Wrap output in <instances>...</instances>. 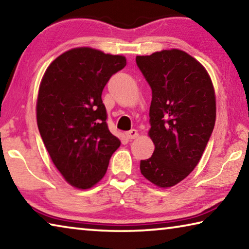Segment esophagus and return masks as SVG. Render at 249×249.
<instances>
[{
    "mask_svg": "<svg viewBox=\"0 0 249 249\" xmlns=\"http://www.w3.org/2000/svg\"><path fill=\"white\" fill-rule=\"evenodd\" d=\"M125 136L128 141H132V140H135V138L138 137V132L136 129H130V130H128V132L125 133Z\"/></svg>",
    "mask_w": 249,
    "mask_h": 249,
    "instance_id": "1",
    "label": "esophagus"
}]
</instances>
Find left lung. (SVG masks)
Segmentation results:
<instances>
[{
	"label": "left lung",
	"mask_w": 249,
	"mask_h": 249,
	"mask_svg": "<svg viewBox=\"0 0 249 249\" xmlns=\"http://www.w3.org/2000/svg\"><path fill=\"white\" fill-rule=\"evenodd\" d=\"M151 88L149 136L155 150L141 160V172L159 188H169L199 163L213 132L215 93L208 71L179 49L137 56Z\"/></svg>",
	"instance_id": "1"
}]
</instances>
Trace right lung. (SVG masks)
Here are the masks:
<instances>
[{
    "label": "right lung",
    "instance_id": "right-lung-1",
    "mask_svg": "<svg viewBox=\"0 0 249 249\" xmlns=\"http://www.w3.org/2000/svg\"><path fill=\"white\" fill-rule=\"evenodd\" d=\"M126 66L119 54L73 48L49 65L37 98V125L53 165L67 182L89 189L103 178L121 142L107 127L102 91Z\"/></svg>",
    "mask_w": 249,
    "mask_h": 249
}]
</instances>
